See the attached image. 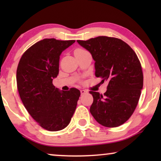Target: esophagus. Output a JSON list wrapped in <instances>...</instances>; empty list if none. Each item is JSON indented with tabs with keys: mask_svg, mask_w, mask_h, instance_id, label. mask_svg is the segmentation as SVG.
<instances>
[{
	"mask_svg": "<svg viewBox=\"0 0 161 161\" xmlns=\"http://www.w3.org/2000/svg\"><path fill=\"white\" fill-rule=\"evenodd\" d=\"M85 93H86V90H80L81 94H84Z\"/></svg>",
	"mask_w": 161,
	"mask_h": 161,
	"instance_id": "1",
	"label": "esophagus"
}]
</instances>
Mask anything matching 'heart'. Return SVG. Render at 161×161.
I'll use <instances>...</instances> for the list:
<instances>
[{
  "mask_svg": "<svg viewBox=\"0 0 161 161\" xmlns=\"http://www.w3.org/2000/svg\"><path fill=\"white\" fill-rule=\"evenodd\" d=\"M83 51H85V50H83V49H80V48H78V49H76L75 50V53L83 52Z\"/></svg>",
  "mask_w": 161,
  "mask_h": 161,
  "instance_id": "heart-1",
  "label": "heart"
}]
</instances>
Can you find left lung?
<instances>
[{
  "mask_svg": "<svg viewBox=\"0 0 161 161\" xmlns=\"http://www.w3.org/2000/svg\"><path fill=\"white\" fill-rule=\"evenodd\" d=\"M77 42L92 54L95 76L102 79L101 82H108L104 95L89 92L94 98L90 113L103 126H120L133 114L143 88L144 77L137 55L126 42L114 37Z\"/></svg>",
  "mask_w": 161,
  "mask_h": 161,
  "instance_id": "8db88e82",
  "label": "left lung"
}]
</instances>
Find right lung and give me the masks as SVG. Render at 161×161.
Wrapping results in <instances>:
<instances>
[{
    "mask_svg": "<svg viewBox=\"0 0 161 161\" xmlns=\"http://www.w3.org/2000/svg\"><path fill=\"white\" fill-rule=\"evenodd\" d=\"M75 40L44 39L28 48L17 69V84L24 106L44 129L58 131L69 124L80 92L60 91L53 84L59 72V58Z\"/></svg>",
    "mask_w": 161,
    "mask_h": 161,
    "instance_id": "add662e5",
    "label": "right lung"
}]
</instances>
